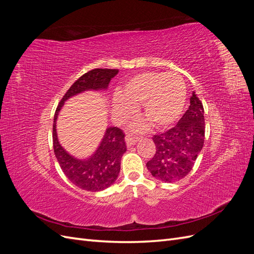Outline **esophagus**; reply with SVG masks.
<instances>
[{"mask_svg": "<svg viewBox=\"0 0 254 254\" xmlns=\"http://www.w3.org/2000/svg\"><path fill=\"white\" fill-rule=\"evenodd\" d=\"M137 141H139V137H137L136 135H131V134H127L126 135V144H127V146H131L134 143H136Z\"/></svg>", "mask_w": 254, "mask_h": 254, "instance_id": "34e87169", "label": "esophagus"}]
</instances>
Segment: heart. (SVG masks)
<instances>
[{"instance_id": "b5f03b06", "label": "heart", "mask_w": 254, "mask_h": 254, "mask_svg": "<svg viewBox=\"0 0 254 254\" xmlns=\"http://www.w3.org/2000/svg\"><path fill=\"white\" fill-rule=\"evenodd\" d=\"M187 102V87L175 72H146L130 78L114 96L113 108L122 118H129L135 107L156 128L171 126L179 119Z\"/></svg>"}]
</instances>
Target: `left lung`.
I'll use <instances>...</instances> for the list:
<instances>
[{
    "mask_svg": "<svg viewBox=\"0 0 254 254\" xmlns=\"http://www.w3.org/2000/svg\"><path fill=\"white\" fill-rule=\"evenodd\" d=\"M204 131L203 105L193 92L190 107L176 126L152 136L156 152L146 163L151 175L164 182L188 176L203 147Z\"/></svg>",
    "mask_w": 254,
    "mask_h": 254,
    "instance_id": "obj_1",
    "label": "left lung"
}]
</instances>
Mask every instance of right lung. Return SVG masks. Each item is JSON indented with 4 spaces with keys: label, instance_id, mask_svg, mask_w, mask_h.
I'll list each match as a JSON object with an SVG mask.
<instances>
[{
    "label": "right lung",
    "instance_id": "right-lung-1",
    "mask_svg": "<svg viewBox=\"0 0 254 254\" xmlns=\"http://www.w3.org/2000/svg\"><path fill=\"white\" fill-rule=\"evenodd\" d=\"M115 68H94L76 80L61 98L54 115L53 147L64 174L76 187L89 191L103 190L114 183L121 170V158L126 151L125 133L118 127H109L95 155L88 161H79L61 147L56 133V120L61 106L68 97L89 89H105L118 74Z\"/></svg>",
    "mask_w": 254,
    "mask_h": 254
}]
</instances>
